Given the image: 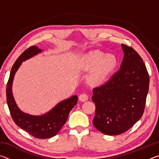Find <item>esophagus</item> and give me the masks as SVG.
<instances>
[{"label":"esophagus","instance_id":"1","mask_svg":"<svg viewBox=\"0 0 159 159\" xmlns=\"http://www.w3.org/2000/svg\"><path fill=\"white\" fill-rule=\"evenodd\" d=\"M79 100L80 101L85 102V101H87L88 99V95H87V94L83 93V94H81V95L79 96Z\"/></svg>","mask_w":159,"mask_h":159}]
</instances>
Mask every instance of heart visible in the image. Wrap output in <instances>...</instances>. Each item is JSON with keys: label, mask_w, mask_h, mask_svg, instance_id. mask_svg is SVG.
Here are the masks:
<instances>
[{"label": "heart", "mask_w": 159, "mask_h": 159, "mask_svg": "<svg viewBox=\"0 0 159 159\" xmlns=\"http://www.w3.org/2000/svg\"><path fill=\"white\" fill-rule=\"evenodd\" d=\"M85 64L87 68L95 67L90 74V80L93 83H98L105 80L114 71L117 60L113 55H105L102 52L95 51L86 55Z\"/></svg>", "instance_id": "heart-1"}]
</instances>
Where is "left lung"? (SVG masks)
I'll return each mask as SVG.
<instances>
[{
    "label": "left lung",
    "instance_id": "obj_1",
    "mask_svg": "<svg viewBox=\"0 0 159 159\" xmlns=\"http://www.w3.org/2000/svg\"><path fill=\"white\" fill-rule=\"evenodd\" d=\"M121 46L124 56L120 69L93 90V125L108 135L125 133L140 119L149 91V76L142 57L133 48Z\"/></svg>",
    "mask_w": 159,
    "mask_h": 159
}]
</instances>
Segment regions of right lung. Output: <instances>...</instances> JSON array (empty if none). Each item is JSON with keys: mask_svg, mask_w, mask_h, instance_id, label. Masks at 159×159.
I'll use <instances>...</instances> for the list:
<instances>
[{"mask_svg": "<svg viewBox=\"0 0 159 159\" xmlns=\"http://www.w3.org/2000/svg\"><path fill=\"white\" fill-rule=\"evenodd\" d=\"M37 46H31L21 54L12 67L6 88L7 103L13 120L19 127L34 138L47 139L56 135L65 123L71 110L78 102V97L74 95L57 104L53 109L41 116H33L24 113L18 108L13 98L12 85L15 74L22 61L41 52Z\"/></svg>", "mask_w": 159, "mask_h": 159, "instance_id": "add662e5", "label": "right lung"}]
</instances>
